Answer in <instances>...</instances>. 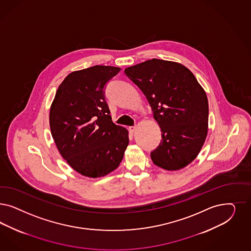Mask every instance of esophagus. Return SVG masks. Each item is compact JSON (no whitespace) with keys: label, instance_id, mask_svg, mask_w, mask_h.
<instances>
[{"label":"esophagus","instance_id":"1","mask_svg":"<svg viewBox=\"0 0 251 251\" xmlns=\"http://www.w3.org/2000/svg\"><path fill=\"white\" fill-rule=\"evenodd\" d=\"M136 130H137V126H129V131L131 132V133H134Z\"/></svg>","mask_w":251,"mask_h":251}]
</instances>
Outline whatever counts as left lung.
<instances>
[{"label":"left lung","instance_id":"8db88e82","mask_svg":"<svg viewBox=\"0 0 251 251\" xmlns=\"http://www.w3.org/2000/svg\"><path fill=\"white\" fill-rule=\"evenodd\" d=\"M142 90L162 130L151 153L155 165L167 171L185 168L200 153L208 134L209 103L201 85L185 65L151 59L125 69Z\"/></svg>","mask_w":251,"mask_h":251}]
</instances>
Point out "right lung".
I'll return each instance as SVG.
<instances>
[{
	"mask_svg": "<svg viewBox=\"0 0 251 251\" xmlns=\"http://www.w3.org/2000/svg\"><path fill=\"white\" fill-rule=\"evenodd\" d=\"M120 70L95 65L74 71L58 87L50 108V128L59 152L87 177L115 170L129 143L128 130L112 121L103 91Z\"/></svg>",
	"mask_w": 251,
	"mask_h": 251,
	"instance_id": "add662e5",
	"label": "right lung"
}]
</instances>
